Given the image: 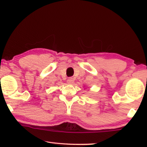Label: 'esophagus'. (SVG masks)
<instances>
[{"instance_id": "34e87169", "label": "esophagus", "mask_w": 147, "mask_h": 147, "mask_svg": "<svg viewBox=\"0 0 147 147\" xmlns=\"http://www.w3.org/2000/svg\"><path fill=\"white\" fill-rule=\"evenodd\" d=\"M67 83L69 84H73V83H74V80L72 78H69L68 80H67Z\"/></svg>"}]
</instances>
